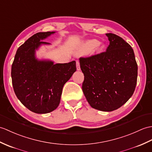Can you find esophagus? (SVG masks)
<instances>
[{
	"label": "esophagus",
	"mask_w": 152,
	"mask_h": 152,
	"mask_svg": "<svg viewBox=\"0 0 152 152\" xmlns=\"http://www.w3.org/2000/svg\"><path fill=\"white\" fill-rule=\"evenodd\" d=\"M76 69H77V70H80V62L78 61H76Z\"/></svg>",
	"instance_id": "1"
}]
</instances>
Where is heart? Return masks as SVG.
<instances>
[{"instance_id":"1","label":"heart","mask_w":152,"mask_h":152,"mask_svg":"<svg viewBox=\"0 0 152 152\" xmlns=\"http://www.w3.org/2000/svg\"><path fill=\"white\" fill-rule=\"evenodd\" d=\"M100 41L96 39H91L85 41L82 43L79 49V52L81 54H86L91 52L94 49L97 52H100L103 50L104 47L103 45L100 46Z\"/></svg>"}]
</instances>
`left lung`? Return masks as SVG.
<instances>
[{
  "mask_svg": "<svg viewBox=\"0 0 152 152\" xmlns=\"http://www.w3.org/2000/svg\"><path fill=\"white\" fill-rule=\"evenodd\" d=\"M109 45L105 52L80 58L84 75L82 91L94 109L112 111L132 97L137 80V64L133 48L114 34H105Z\"/></svg>",
  "mask_w": 152,
  "mask_h": 152,
  "instance_id": "1",
  "label": "left lung"
}]
</instances>
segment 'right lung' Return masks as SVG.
I'll list each match as a JSON object with an SVG mask.
<instances>
[{"label":"right lung","instance_id":"right-lung-1","mask_svg":"<svg viewBox=\"0 0 152 152\" xmlns=\"http://www.w3.org/2000/svg\"><path fill=\"white\" fill-rule=\"evenodd\" d=\"M55 31L39 32L17 49L12 66V79L17 98L29 110L38 114L52 112L59 104L63 86L76 70V61L56 63L39 60L36 50Z\"/></svg>","mask_w":152,"mask_h":152}]
</instances>
